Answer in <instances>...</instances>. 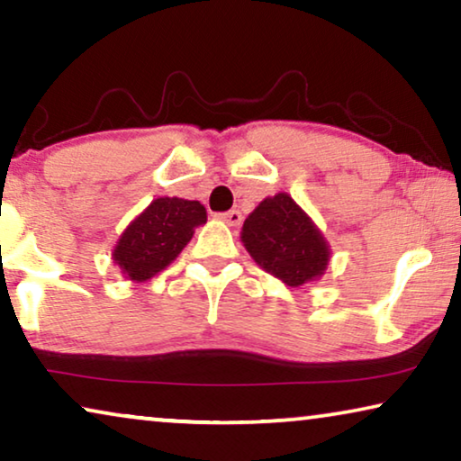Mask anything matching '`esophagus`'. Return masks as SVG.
<instances>
[{
	"instance_id": "obj_1",
	"label": "esophagus",
	"mask_w": 461,
	"mask_h": 461,
	"mask_svg": "<svg viewBox=\"0 0 461 461\" xmlns=\"http://www.w3.org/2000/svg\"><path fill=\"white\" fill-rule=\"evenodd\" d=\"M221 221H225L228 225H231V228H236V225L242 223V212L240 211H228V212H221V215H217Z\"/></svg>"
}]
</instances>
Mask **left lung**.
<instances>
[{"instance_id":"obj_1","label":"left lung","mask_w":461,"mask_h":461,"mask_svg":"<svg viewBox=\"0 0 461 461\" xmlns=\"http://www.w3.org/2000/svg\"><path fill=\"white\" fill-rule=\"evenodd\" d=\"M240 240L258 267L290 288L321 280L332 258L323 231L288 192L263 198L244 219Z\"/></svg>"}]
</instances>
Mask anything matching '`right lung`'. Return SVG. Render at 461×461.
Here are the masks:
<instances>
[{
  "label": "right lung",
  "mask_w": 461,
  "mask_h": 461,
  "mask_svg": "<svg viewBox=\"0 0 461 461\" xmlns=\"http://www.w3.org/2000/svg\"><path fill=\"white\" fill-rule=\"evenodd\" d=\"M204 223L206 209L198 200L154 198L122 230L113 249V263L125 280H152L179 257L198 225Z\"/></svg>",
  "instance_id": "obj_1"
}]
</instances>
